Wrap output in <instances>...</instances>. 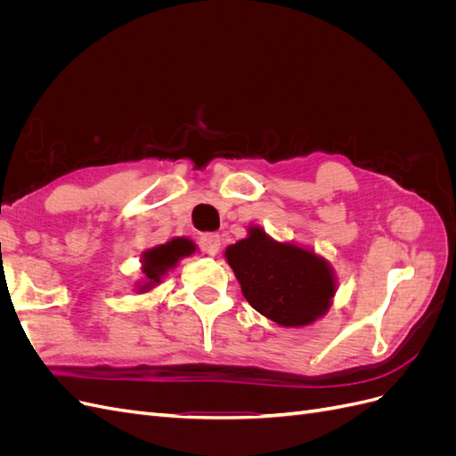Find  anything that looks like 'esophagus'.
<instances>
[{
	"label": "esophagus",
	"mask_w": 456,
	"mask_h": 456,
	"mask_svg": "<svg viewBox=\"0 0 456 456\" xmlns=\"http://www.w3.org/2000/svg\"><path fill=\"white\" fill-rule=\"evenodd\" d=\"M200 247L207 255H216L220 249V236L218 233H203L200 238Z\"/></svg>",
	"instance_id": "esophagus-1"
}]
</instances>
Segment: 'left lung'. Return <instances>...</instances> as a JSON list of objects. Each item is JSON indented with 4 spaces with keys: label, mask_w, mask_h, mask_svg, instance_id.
<instances>
[{
    "label": "left lung",
    "mask_w": 456,
    "mask_h": 456,
    "mask_svg": "<svg viewBox=\"0 0 456 456\" xmlns=\"http://www.w3.org/2000/svg\"><path fill=\"white\" fill-rule=\"evenodd\" d=\"M226 260L249 305L283 327L310 325L337 293L327 260L293 243L273 241L253 226L249 236L230 245Z\"/></svg>",
    "instance_id": "obj_1"
}]
</instances>
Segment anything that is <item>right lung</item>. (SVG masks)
<instances>
[{"mask_svg": "<svg viewBox=\"0 0 456 456\" xmlns=\"http://www.w3.org/2000/svg\"><path fill=\"white\" fill-rule=\"evenodd\" d=\"M196 251V245L186 238H175L169 243L158 245L142 255V272L146 275V283L141 287V293L151 285L159 283L161 275L167 273L176 266V262Z\"/></svg>", "mask_w": 456, "mask_h": 456, "instance_id": "right-lung-1", "label": "right lung"}]
</instances>
